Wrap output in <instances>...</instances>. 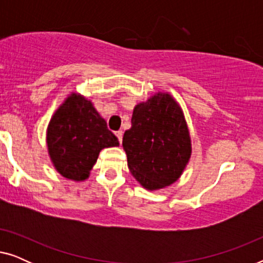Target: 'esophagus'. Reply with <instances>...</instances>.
Here are the masks:
<instances>
[{
  "mask_svg": "<svg viewBox=\"0 0 263 263\" xmlns=\"http://www.w3.org/2000/svg\"><path fill=\"white\" fill-rule=\"evenodd\" d=\"M115 134H116L117 139H118V141H120V143H121V142H122V138H123V132H122V130H118V132L115 133Z\"/></svg>",
  "mask_w": 263,
  "mask_h": 263,
  "instance_id": "1",
  "label": "esophagus"
}]
</instances>
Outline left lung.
<instances>
[{
    "instance_id": "8db88e82",
    "label": "left lung",
    "mask_w": 263,
    "mask_h": 263,
    "mask_svg": "<svg viewBox=\"0 0 263 263\" xmlns=\"http://www.w3.org/2000/svg\"><path fill=\"white\" fill-rule=\"evenodd\" d=\"M122 143L129 170L149 190L177 181L192 153L181 107L166 93L135 106L132 128L125 130Z\"/></svg>"
}]
</instances>
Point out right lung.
Segmentation results:
<instances>
[{"mask_svg":"<svg viewBox=\"0 0 263 263\" xmlns=\"http://www.w3.org/2000/svg\"><path fill=\"white\" fill-rule=\"evenodd\" d=\"M46 140L56 170L74 181L88 177L103 148L120 145L91 102L75 93L52 116Z\"/></svg>","mask_w":263,"mask_h":263,"instance_id":"1","label":"right lung"}]
</instances>
